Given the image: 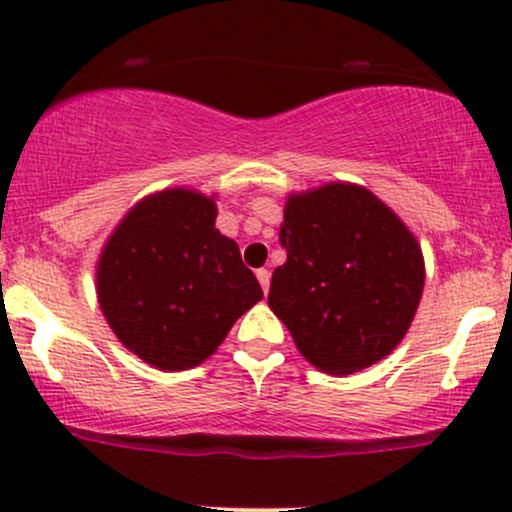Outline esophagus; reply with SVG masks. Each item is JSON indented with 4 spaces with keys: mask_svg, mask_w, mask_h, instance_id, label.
Returning a JSON list of instances; mask_svg holds the SVG:
<instances>
[{
    "mask_svg": "<svg viewBox=\"0 0 512 512\" xmlns=\"http://www.w3.org/2000/svg\"><path fill=\"white\" fill-rule=\"evenodd\" d=\"M269 279H272V274H269V269H257V282H260L262 291H269Z\"/></svg>",
    "mask_w": 512,
    "mask_h": 512,
    "instance_id": "esophagus-1",
    "label": "esophagus"
}]
</instances>
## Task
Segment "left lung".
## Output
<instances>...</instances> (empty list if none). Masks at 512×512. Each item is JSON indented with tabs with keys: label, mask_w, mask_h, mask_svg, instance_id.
Returning a JSON list of instances; mask_svg holds the SVG:
<instances>
[{
	"label": "left lung",
	"mask_w": 512,
	"mask_h": 512,
	"mask_svg": "<svg viewBox=\"0 0 512 512\" xmlns=\"http://www.w3.org/2000/svg\"><path fill=\"white\" fill-rule=\"evenodd\" d=\"M286 262L269 308L325 374H355L391 355L425 284L418 240L369 189L325 184L291 194L279 228Z\"/></svg>",
	"instance_id": "8db88e82"
}]
</instances>
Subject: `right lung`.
Returning <instances> with one entry per match:
<instances>
[{
    "instance_id": "right-lung-1",
    "label": "right lung",
    "mask_w": 512,
    "mask_h": 512,
    "mask_svg": "<svg viewBox=\"0 0 512 512\" xmlns=\"http://www.w3.org/2000/svg\"><path fill=\"white\" fill-rule=\"evenodd\" d=\"M97 296L123 345L162 372H182L218 350L262 299L235 240L216 230V204L165 189L123 216L101 250Z\"/></svg>"
}]
</instances>
